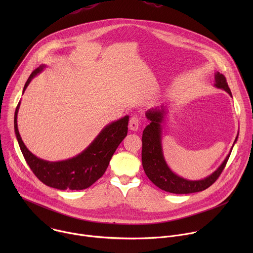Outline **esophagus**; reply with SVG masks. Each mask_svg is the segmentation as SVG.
<instances>
[{
    "mask_svg": "<svg viewBox=\"0 0 253 253\" xmlns=\"http://www.w3.org/2000/svg\"><path fill=\"white\" fill-rule=\"evenodd\" d=\"M140 125V119L138 116H132L129 121V129L132 131H137Z\"/></svg>",
    "mask_w": 253,
    "mask_h": 253,
    "instance_id": "1",
    "label": "esophagus"
}]
</instances>
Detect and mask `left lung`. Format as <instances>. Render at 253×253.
Wrapping results in <instances>:
<instances>
[{"mask_svg": "<svg viewBox=\"0 0 253 253\" xmlns=\"http://www.w3.org/2000/svg\"><path fill=\"white\" fill-rule=\"evenodd\" d=\"M214 78V86L226 91L232 97L224 75L220 74L219 72H216ZM165 114V108H163V106L161 107V109L155 108V109H150L146 112V117L148 120H150V124L144 129L142 135V165L144 171L157 187L166 192L175 194H188L205 190L218 179L229 159L231 151L217 170H215L211 175L204 179L188 180L176 175L168 167L162 151L161 123ZM236 139L234 143L236 142Z\"/></svg>", "mask_w": 253, "mask_h": 253, "instance_id": "8db88e82", "label": "left lung"}]
</instances>
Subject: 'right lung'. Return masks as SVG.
<instances>
[{
    "mask_svg": "<svg viewBox=\"0 0 253 253\" xmlns=\"http://www.w3.org/2000/svg\"><path fill=\"white\" fill-rule=\"evenodd\" d=\"M44 68L45 66L41 65L32 72L24 86L23 93L31 80ZM20 103L16 108L14 127L23 156L40 181L56 189L82 190L90 187L103 176L114 152L128 132L129 116H125L111 124H108L90 145L76 157L58 162L46 161L32 154L25 146L20 136L17 124Z\"/></svg>",
    "mask_w": 253,
    "mask_h": 253,
    "instance_id": "1",
    "label": "right lung"
}]
</instances>
